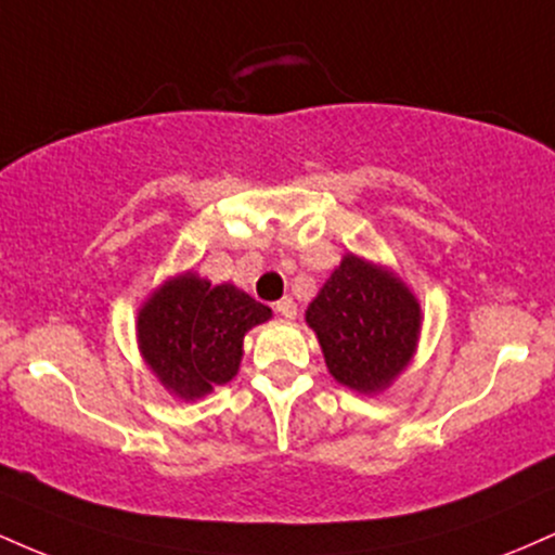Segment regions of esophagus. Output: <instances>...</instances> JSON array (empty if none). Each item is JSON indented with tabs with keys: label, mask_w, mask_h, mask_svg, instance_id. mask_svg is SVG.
Returning a JSON list of instances; mask_svg holds the SVG:
<instances>
[{
	"label": "esophagus",
	"mask_w": 555,
	"mask_h": 555,
	"mask_svg": "<svg viewBox=\"0 0 555 555\" xmlns=\"http://www.w3.org/2000/svg\"><path fill=\"white\" fill-rule=\"evenodd\" d=\"M273 310H276V313L282 318H295L297 315V305H295V299H292V297L279 299V302L273 305Z\"/></svg>",
	"instance_id": "34e87169"
}]
</instances>
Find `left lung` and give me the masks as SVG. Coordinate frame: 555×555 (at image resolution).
<instances>
[{
	"mask_svg": "<svg viewBox=\"0 0 555 555\" xmlns=\"http://www.w3.org/2000/svg\"><path fill=\"white\" fill-rule=\"evenodd\" d=\"M305 321L331 375L373 393L391 384L415 352L420 305L393 273L349 253L308 305Z\"/></svg>",
	"mask_w": 555,
	"mask_h": 555,
	"instance_id": "obj_1",
	"label": "left lung"
}]
</instances>
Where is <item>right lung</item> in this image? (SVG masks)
Returning a JSON list of instances; mask_svg holds the SVG:
<instances>
[{"label":"right lung","mask_w":555,"mask_h":555,"mask_svg":"<svg viewBox=\"0 0 555 555\" xmlns=\"http://www.w3.org/2000/svg\"><path fill=\"white\" fill-rule=\"evenodd\" d=\"M271 310L232 284L195 273L171 279L138 315V341L151 371L177 397L197 399L237 375L242 339Z\"/></svg>","instance_id":"right-lung-1"}]
</instances>
